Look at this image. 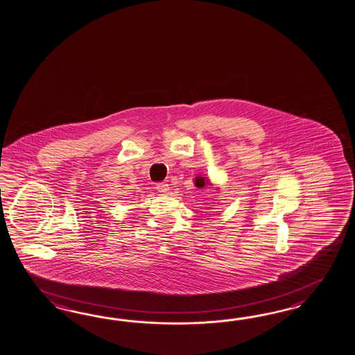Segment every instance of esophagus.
Instances as JSON below:
<instances>
[{"label":"esophagus","mask_w":355,"mask_h":355,"mask_svg":"<svg viewBox=\"0 0 355 355\" xmlns=\"http://www.w3.org/2000/svg\"><path fill=\"white\" fill-rule=\"evenodd\" d=\"M156 190L159 191V192H162V193H168L169 190H171V187H169V184L168 183H157L156 184Z\"/></svg>","instance_id":"34e87169"}]
</instances>
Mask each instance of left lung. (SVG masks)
I'll list each match as a JSON object with an SVG mask.
<instances>
[{"instance_id": "obj_1", "label": "left lung", "mask_w": 355, "mask_h": 355, "mask_svg": "<svg viewBox=\"0 0 355 355\" xmlns=\"http://www.w3.org/2000/svg\"><path fill=\"white\" fill-rule=\"evenodd\" d=\"M207 183H208V181H207ZM196 186L200 187V189L204 187V186H205V180H204L202 177H198V178H196Z\"/></svg>"}]
</instances>
